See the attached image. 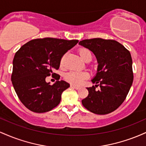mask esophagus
Masks as SVG:
<instances>
[{"mask_svg":"<svg viewBox=\"0 0 146 146\" xmlns=\"http://www.w3.org/2000/svg\"><path fill=\"white\" fill-rule=\"evenodd\" d=\"M71 88H75V89H76V90H78V89H79V88H80V86H75V85H73V84H71Z\"/></svg>","mask_w":146,"mask_h":146,"instance_id":"34e87169","label":"esophagus"}]
</instances>
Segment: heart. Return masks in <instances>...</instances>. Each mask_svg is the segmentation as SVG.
Listing matches in <instances>:
<instances>
[{
	"label": "heart",
	"mask_w": 146,
	"mask_h": 146,
	"mask_svg": "<svg viewBox=\"0 0 146 146\" xmlns=\"http://www.w3.org/2000/svg\"><path fill=\"white\" fill-rule=\"evenodd\" d=\"M79 55L84 61L86 60H91V52L87 48H81L79 51ZM88 74L86 71H71L65 75V79L68 82L75 85H80L84 80L88 78Z\"/></svg>",
	"instance_id": "1"
}]
</instances>
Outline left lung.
<instances>
[{
  "instance_id": "obj_1",
  "label": "left lung",
  "mask_w": 146,
  "mask_h": 146,
  "mask_svg": "<svg viewBox=\"0 0 146 146\" xmlns=\"http://www.w3.org/2000/svg\"><path fill=\"white\" fill-rule=\"evenodd\" d=\"M79 44L94 53L98 61L97 73L91 80L98 85L87 88L88 95L82 100L91 113L106 115L121 106L133 82L131 55L124 46L113 40L93 38L80 41Z\"/></svg>"
}]
</instances>
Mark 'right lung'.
<instances>
[{
	"label": "right lung",
	"mask_w": 146,
	"mask_h": 146,
	"mask_svg": "<svg viewBox=\"0 0 146 146\" xmlns=\"http://www.w3.org/2000/svg\"><path fill=\"white\" fill-rule=\"evenodd\" d=\"M78 42V40L40 38L28 42L16 52L13 60L11 82L26 108L42 113L59 104L62 93L70 84L64 80L59 81V75L55 76L58 80L53 85L45 79L51 74H56L53 71L59 68L62 57Z\"/></svg>",
	"instance_id": "obj_1"
}]
</instances>
